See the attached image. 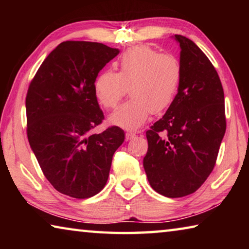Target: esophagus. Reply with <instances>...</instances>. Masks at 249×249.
I'll return each mask as SVG.
<instances>
[{
	"instance_id": "1",
	"label": "esophagus",
	"mask_w": 249,
	"mask_h": 249,
	"mask_svg": "<svg viewBox=\"0 0 249 249\" xmlns=\"http://www.w3.org/2000/svg\"><path fill=\"white\" fill-rule=\"evenodd\" d=\"M135 137H136V134L132 133V132H127V133H126V135H125V140L126 141H130V140H133V138H135Z\"/></svg>"
}]
</instances>
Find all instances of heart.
I'll list each match as a JSON object with an SVG mask.
<instances>
[{
	"instance_id": "obj_1",
	"label": "heart",
	"mask_w": 249,
	"mask_h": 249,
	"mask_svg": "<svg viewBox=\"0 0 249 249\" xmlns=\"http://www.w3.org/2000/svg\"><path fill=\"white\" fill-rule=\"evenodd\" d=\"M117 72L104 70L96 75L93 92L105 108H113L128 87L132 98L109 116L112 124L137 128L151 113L158 114L170 107L178 91L181 67L169 53H159L146 45L126 50L116 62Z\"/></svg>"
}]
</instances>
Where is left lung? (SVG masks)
Returning <instances> with one entry per match:
<instances>
[{
  "mask_svg": "<svg viewBox=\"0 0 249 249\" xmlns=\"http://www.w3.org/2000/svg\"><path fill=\"white\" fill-rule=\"evenodd\" d=\"M175 39L181 49L178 93L146 132L144 157L149 184L167 197L191 195L204 183L226 130L224 91L215 68L191 39Z\"/></svg>",
  "mask_w": 249,
  "mask_h": 249,
  "instance_id": "1",
  "label": "left lung"
}]
</instances>
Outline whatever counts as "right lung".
<instances>
[{"label":"right lung","mask_w":249,"mask_h":249,"mask_svg":"<svg viewBox=\"0 0 249 249\" xmlns=\"http://www.w3.org/2000/svg\"><path fill=\"white\" fill-rule=\"evenodd\" d=\"M120 50L91 41L59 44L37 70L26 95L27 137L47 180L62 195L88 199L107 184L112 158L125 140L104 120L93 82Z\"/></svg>","instance_id":"add662e5"}]
</instances>
